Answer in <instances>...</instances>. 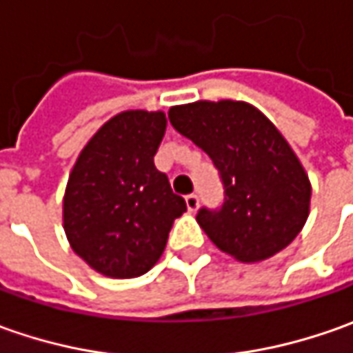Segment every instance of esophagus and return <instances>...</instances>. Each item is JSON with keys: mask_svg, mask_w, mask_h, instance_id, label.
I'll return each mask as SVG.
<instances>
[{"mask_svg": "<svg viewBox=\"0 0 353 353\" xmlns=\"http://www.w3.org/2000/svg\"><path fill=\"white\" fill-rule=\"evenodd\" d=\"M186 200V208H188V212H196L198 210V196L196 194H188V196L184 198Z\"/></svg>", "mask_w": 353, "mask_h": 353, "instance_id": "1", "label": "esophagus"}]
</instances>
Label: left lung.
I'll return each mask as SVG.
<instances>
[{
  "instance_id": "left-lung-1",
  "label": "left lung",
  "mask_w": 353,
  "mask_h": 353,
  "mask_svg": "<svg viewBox=\"0 0 353 353\" xmlns=\"http://www.w3.org/2000/svg\"><path fill=\"white\" fill-rule=\"evenodd\" d=\"M169 119L220 170L222 210L202 208L196 216L212 243L241 263H259L285 250L305 228L312 186L273 121L236 100L172 105Z\"/></svg>"
}]
</instances>
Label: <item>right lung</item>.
<instances>
[{
    "instance_id": "obj_1",
    "label": "right lung",
    "mask_w": 353,
    "mask_h": 353,
    "mask_svg": "<svg viewBox=\"0 0 353 353\" xmlns=\"http://www.w3.org/2000/svg\"><path fill=\"white\" fill-rule=\"evenodd\" d=\"M165 112L125 110L84 145L68 174L62 228L78 257L103 277L133 279L161 259L172 222L186 212L153 157Z\"/></svg>"
}]
</instances>
